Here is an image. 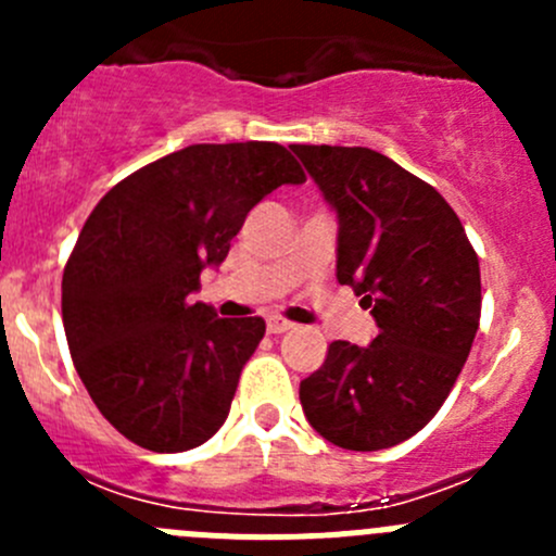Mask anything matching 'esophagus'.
<instances>
[{"label":"esophagus","instance_id":"esophagus-1","mask_svg":"<svg viewBox=\"0 0 556 556\" xmlns=\"http://www.w3.org/2000/svg\"><path fill=\"white\" fill-rule=\"evenodd\" d=\"M293 328V323H288V319H282V317H268L266 319V330L271 336H279V333H288V330Z\"/></svg>","mask_w":556,"mask_h":556}]
</instances>
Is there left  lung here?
<instances>
[{"instance_id": "8db88e82", "label": "left lung", "mask_w": 556, "mask_h": 556, "mask_svg": "<svg viewBox=\"0 0 556 556\" xmlns=\"http://www.w3.org/2000/svg\"><path fill=\"white\" fill-rule=\"evenodd\" d=\"M336 212V279L377 319L368 346L333 341L301 382L325 441L377 452L425 428L457 382L479 330V257L433 185L368 148L293 144Z\"/></svg>"}]
</instances>
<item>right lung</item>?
I'll return each mask as SVG.
<instances>
[{"mask_svg": "<svg viewBox=\"0 0 556 556\" xmlns=\"http://www.w3.org/2000/svg\"><path fill=\"white\" fill-rule=\"evenodd\" d=\"M306 174L277 142L190 144L117 182L91 212L61 282L72 361L106 422L150 452H188L220 430L261 317L190 304L244 217Z\"/></svg>", "mask_w": 556, "mask_h": 556, "instance_id": "obj_1", "label": "right lung"}]
</instances>
